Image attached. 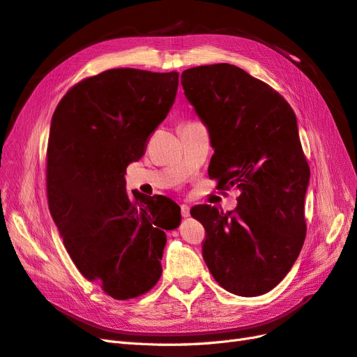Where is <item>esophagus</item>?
<instances>
[{
	"instance_id": "34e87169",
	"label": "esophagus",
	"mask_w": 357,
	"mask_h": 357,
	"mask_svg": "<svg viewBox=\"0 0 357 357\" xmlns=\"http://www.w3.org/2000/svg\"><path fill=\"white\" fill-rule=\"evenodd\" d=\"M180 210H181V215H183V218H185V219L189 218V215H190V210H189V207H188L186 204H181Z\"/></svg>"
}]
</instances>
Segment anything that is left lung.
I'll return each mask as SVG.
<instances>
[{
  "label": "left lung",
  "mask_w": 357,
  "mask_h": 357,
  "mask_svg": "<svg viewBox=\"0 0 357 357\" xmlns=\"http://www.w3.org/2000/svg\"><path fill=\"white\" fill-rule=\"evenodd\" d=\"M181 86L208 129V176L241 192L234 211L190 210L205 228L204 261L231 294L264 295L294 266L307 234L310 167L296 116L271 86L229 63L183 71Z\"/></svg>",
  "instance_id": "1"
}]
</instances>
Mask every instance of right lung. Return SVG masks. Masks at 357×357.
Here are the masks:
<instances>
[{"label":"right lung","mask_w":357,"mask_h":357,"mask_svg":"<svg viewBox=\"0 0 357 357\" xmlns=\"http://www.w3.org/2000/svg\"><path fill=\"white\" fill-rule=\"evenodd\" d=\"M178 73L107 70L63 95L47 143V199L74 265L114 299L142 296L162 274L178 205L125 188L126 167L174 104Z\"/></svg>","instance_id":"1"}]
</instances>
